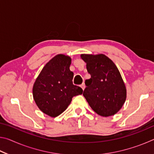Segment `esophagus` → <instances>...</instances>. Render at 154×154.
Instances as JSON below:
<instances>
[{
	"label": "esophagus",
	"mask_w": 154,
	"mask_h": 154,
	"mask_svg": "<svg viewBox=\"0 0 154 154\" xmlns=\"http://www.w3.org/2000/svg\"><path fill=\"white\" fill-rule=\"evenodd\" d=\"M81 88H82V90H84L85 88V83H83L81 85Z\"/></svg>",
	"instance_id": "1"
}]
</instances>
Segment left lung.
<instances>
[{
	"mask_svg": "<svg viewBox=\"0 0 154 154\" xmlns=\"http://www.w3.org/2000/svg\"><path fill=\"white\" fill-rule=\"evenodd\" d=\"M91 75L83 95L99 116H113L126 99V88L118 67L105 54H81Z\"/></svg>",
	"mask_w": 154,
	"mask_h": 154,
	"instance_id": "obj_1",
	"label": "left lung"
}]
</instances>
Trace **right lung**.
<instances>
[{
    "label": "right lung",
    "instance_id": "obj_1",
    "mask_svg": "<svg viewBox=\"0 0 154 154\" xmlns=\"http://www.w3.org/2000/svg\"><path fill=\"white\" fill-rule=\"evenodd\" d=\"M71 64V57L58 54L44 66L34 83L32 95L36 105L51 118L63 113L72 98L83 93L82 88L72 84Z\"/></svg>",
    "mask_w": 154,
    "mask_h": 154
}]
</instances>
